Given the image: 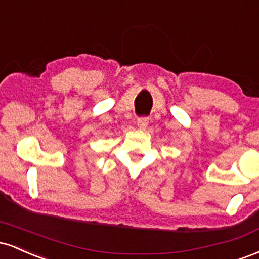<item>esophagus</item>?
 <instances>
[{"mask_svg":"<svg viewBox=\"0 0 259 259\" xmlns=\"http://www.w3.org/2000/svg\"><path fill=\"white\" fill-rule=\"evenodd\" d=\"M148 125V118L147 117H141L138 119V126L140 129H146Z\"/></svg>","mask_w":259,"mask_h":259,"instance_id":"1","label":"esophagus"}]
</instances>
